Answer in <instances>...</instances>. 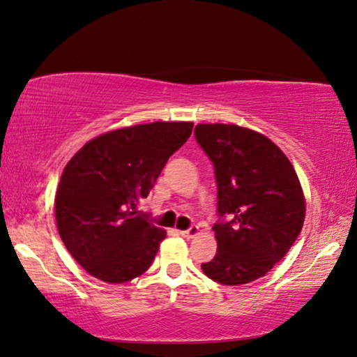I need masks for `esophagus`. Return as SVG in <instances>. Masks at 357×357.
Returning <instances> with one entry per match:
<instances>
[{
    "mask_svg": "<svg viewBox=\"0 0 357 357\" xmlns=\"http://www.w3.org/2000/svg\"><path fill=\"white\" fill-rule=\"evenodd\" d=\"M180 234H182V236H183V237H186V238H192V237H196L197 234H199V226L192 225V226H190V227H188V229H186V231H182Z\"/></svg>",
    "mask_w": 357,
    "mask_h": 357,
    "instance_id": "34e87169",
    "label": "esophagus"
}]
</instances>
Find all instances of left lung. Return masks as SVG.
Masks as SVG:
<instances>
[{
	"label": "left lung",
	"instance_id": "8db88e82",
	"mask_svg": "<svg viewBox=\"0 0 357 357\" xmlns=\"http://www.w3.org/2000/svg\"><path fill=\"white\" fill-rule=\"evenodd\" d=\"M195 137L215 167L218 242L201 266L221 284L264 277L293 247L305 218V199L288 158L271 139L237 125H197ZM228 220H225V217Z\"/></svg>",
	"mask_w": 357,
	"mask_h": 357
}]
</instances>
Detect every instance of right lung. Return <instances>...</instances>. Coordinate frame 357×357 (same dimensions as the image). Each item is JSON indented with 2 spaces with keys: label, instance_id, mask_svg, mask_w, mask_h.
<instances>
[{
  "label": "right lung",
  "instance_id": "obj_1",
  "mask_svg": "<svg viewBox=\"0 0 357 357\" xmlns=\"http://www.w3.org/2000/svg\"><path fill=\"white\" fill-rule=\"evenodd\" d=\"M191 131V121L121 128L86 142L64 167L55 196L58 232L90 275L125 283L151 266L166 231L136 206Z\"/></svg>",
  "mask_w": 357,
  "mask_h": 357
}]
</instances>
